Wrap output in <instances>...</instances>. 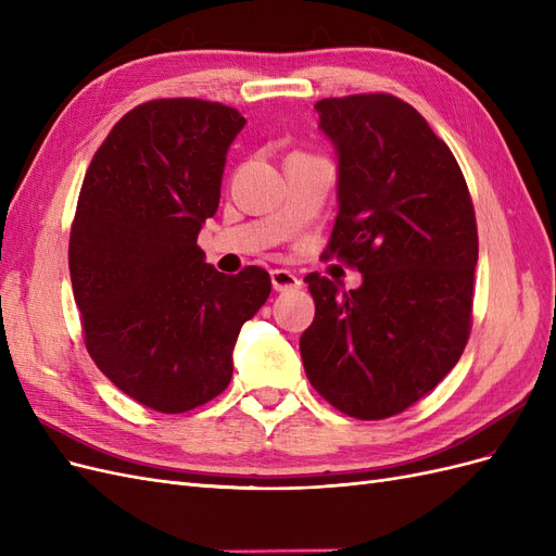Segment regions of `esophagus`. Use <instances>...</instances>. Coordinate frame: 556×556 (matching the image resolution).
<instances>
[{"label": "esophagus", "mask_w": 556, "mask_h": 556, "mask_svg": "<svg viewBox=\"0 0 556 556\" xmlns=\"http://www.w3.org/2000/svg\"><path fill=\"white\" fill-rule=\"evenodd\" d=\"M271 285L276 292H294L301 288V280L292 271H288V268H274Z\"/></svg>", "instance_id": "obj_1"}]
</instances>
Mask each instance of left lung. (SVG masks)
<instances>
[{
    "label": "left lung",
    "instance_id": "1",
    "mask_svg": "<svg viewBox=\"0 0 556 556\" xmlns=\"http://www.w3.org/2000/svg\"><path fill=\"white\" fill-rule=\"evenodd\" d=\"M336 150L329 255L357 290L306 276L313 325L299 350L333 408L382 419L413 406L459 362L470 331L478 229L464 174L410 104L355 94L315 104Z\"/></svg>",
    "mask_w": 556,
    "mask_h": 556
}]
</instances>
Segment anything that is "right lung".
<instances>
[{
    "label": "right lung",
    "mask_w": 556,
    "mask_h": 556,
    "mask_svg": "<svg viewBox=\"0 0 556 556\" xmlns=\"http://www.w3.org/2000/svg\"><path fill=\"white\" fill-rule=\"evenodd\" d=\"M243 127L237 109L155 99L115 123L83 180L70 274L86 345L117 390L160 413L225 390L239 331L271 294L264 268L220 274L197 245Z\"/></svg>",
    "instance_id": "1"
}]
</instances>
